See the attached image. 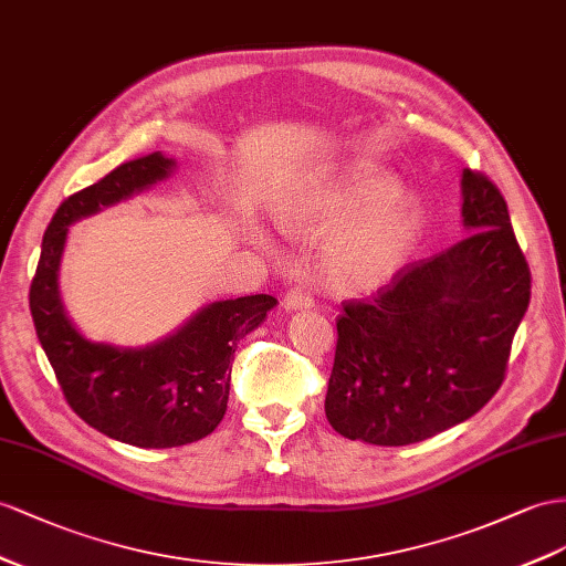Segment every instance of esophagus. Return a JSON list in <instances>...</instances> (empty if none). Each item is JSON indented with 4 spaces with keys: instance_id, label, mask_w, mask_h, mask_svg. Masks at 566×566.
<instances>
[{
    "instance_id": "1",
    "label": "esophagus",
    "mask_w": 566,
    "mask_h": 566,
    "mask_svg": "<svg viewBox=\"0 0 566 566\" xmlns=\"http://www.w3.org/2000/svg\"><path fill=\"white\" fill-rule=\"evenodd\" d=\"M313 306H315V301L306 292H301V289H292V292H286V296H284V308L289 313L311 311Z\"/></svg>"
}]
</instances>
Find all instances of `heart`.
Here are the masks:
<instances>
[{"label":"heart","instance_id":"b5f03b06","mask_svg":"<svg viewBox=\"0 0 566 566\" xmlns=\"http://www.w3.org/2000/svg\"><path fill=\"white\" fill-rule=\"evenodd\" d=\"M289 227L321 231L339 224L321 251V274L339 294H366L385 286L407 265L423 212L389 174L352 167L317 191L308 212L280 208Z\"/></svg>","mask_w":566,"mask_h":566}]
</instances>
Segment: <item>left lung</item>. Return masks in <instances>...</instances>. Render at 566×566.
I'll return each mask as SVG.
<instances>
[{"mask_svg": "<svg viewBox=\"0 0 566 566\" xmlns=\"http://www.w3.org/2000/svg\"><path fill=\"white\" fill-rule=\"evenodd\" d=\"M461 198L467 239L344 306L325 397L344 438L428 440L481 411L504 380L531 272L497 186L463 169Z\"/></svg>", "mask_w": 566, "mask_h": 566, "instance_id": "1", "label": "left lung"}]
</instances>
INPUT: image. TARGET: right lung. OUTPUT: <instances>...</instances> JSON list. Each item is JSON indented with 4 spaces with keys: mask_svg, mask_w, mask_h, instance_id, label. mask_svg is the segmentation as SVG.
I'll list each match as a JSON object with an SVG mask.
<instances>
[{
    "mask_svg": "<svg viewBox=\"0 0 566 566\" xmlns=\"http://www.w3.org/2000/svg\"><path fill=\"white\" fill-rule=\"evenodd\" d=\"M174 169L177 159L153 153L69 196L42 237L31 284L38 339L69 407L107 438L143 449L181 447L220 426L237 346L277 306V298L268 294L214 301L171 335L145 346L93 342L71 323L60 294L69 227L148 191Z\"/></svg>",
    "mask_w": 566,
    "mask_h": 566,
    "instance_id": "obj_1",
    "label": "right lung"
}]
</instances>
